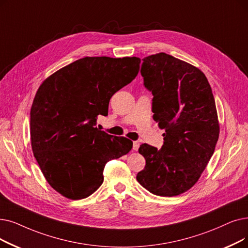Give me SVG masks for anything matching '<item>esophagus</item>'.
<instances>
[{
    "mask_svg": "<svg viewBox=\"0 0 248 248\" xmlns=\"http://www.w3.org/2000/svg\"><path fill=\"white\" fill-rule=\"evenodd\" d=\"M139 147H140V142H139V141H134V142H133V149H134L135 151H138Z\"/></svg>",
    "mask_w": 248,
    "mask_h": 248,
    "instance_id": "esophagus-1",
    "label": "esophagus"
}]
</instances>
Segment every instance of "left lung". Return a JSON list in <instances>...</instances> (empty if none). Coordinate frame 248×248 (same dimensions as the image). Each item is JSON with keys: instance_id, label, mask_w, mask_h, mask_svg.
Returning <instances> with one entry per match:
<instances>
[{"instance_id": "left-lung-1", "label": "left lung", "mask_w": 248, "mask_h": 248, "mask_svg": "<svg viewBox=\"0 0 248 248\" xmlns=\"http://www.w3.org/2000/svg\"><path fill=\"white\" fill-rule=\"evenodd\" d=\"M141 75L153 95L154 120L165 133L160 150L140 146L146 165L137 180L156 196H178L199 180L218 141L212 88L202 71L164 52L143 59Z\"/></svg>"}]
</instances>
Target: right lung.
Here are the masks:
<instances>
[{"instance_id":"add662e5","label":"right lung","mask_w":248,"mask_h":248,"mask_svg":"<svg viewBox=\"0 0 248 248\" xmlns=\"http://www.w3.org/2000/svg\"><path fill=\"white\" fill-rule=\"evenodd\" d=\"M139 58H83L41 84L30 111L31 146L52 188L71 200L97 190L108 161L125 155L133 142L97 128L112 95L130 84Z\"/></svg>"}]
</instances>
